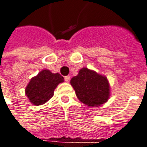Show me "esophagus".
<instances>
[{"label": "esophagus", "mask_w": 147, "mask_h": 147, "mask_svg": "<svg viewBox=\"0 0 147 147\" xmlns=\"http://www.w3.org/2000/svg\"><path fill=\"white\" fill-rule=\"evenodd\" d=\"M64 80H65V81H66V82H69V81H70V76H65V77H64Z\"/></svg>", "instance_id": "1"}]
</instances>
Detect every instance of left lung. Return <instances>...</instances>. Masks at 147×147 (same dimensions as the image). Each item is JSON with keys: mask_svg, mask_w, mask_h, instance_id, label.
Instances as JSON below:
<instances>
[{"mask_svg": "<svg viewBox=\"0 0 147 147\" xmlns=\"http://www.w3.org/2000/svg\"><path fill=\"white\" fill-rule=\"evenodd\" d=\"M79 100L88 106H100L110 97L107 78L87 68L79 70V74L70 80Z\"/></svg>", "mask_w": 147, "mask_h": 147, "instance_id": "8db88e82", "label": "left lung"}]
</instances>
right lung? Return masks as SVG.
<instances>
[{"label": "right lung", "instance_id": "1", "mask_svg": "<svg viewBox=\"0 0 147 147\" xmlns=\"http://www.w3.org/2000/svg\"><path fill=\"white\" fill-rule=\"evenodd\" d=\"M63 82V77L59 74H53L49 70L41 71L33 77L26 88V94L35 105L46 103L53 96L54 89L58 84Z\"/></svg>", "mask_w": 147, "mask_h": 147}]
</instances>
